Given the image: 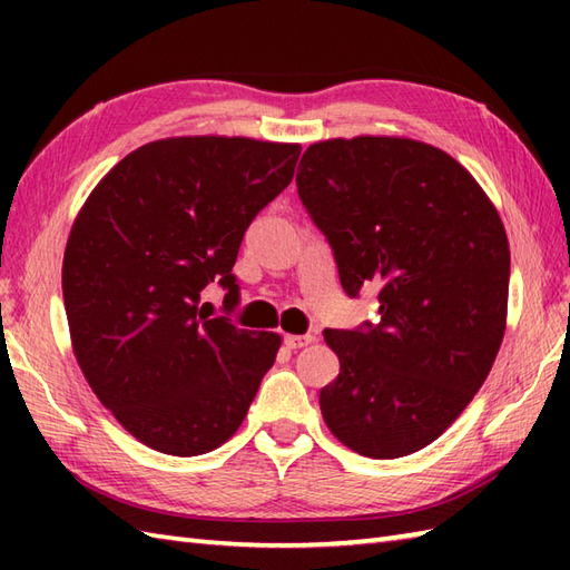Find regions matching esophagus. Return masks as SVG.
Returning a JSON list of instances; mask_svg holds the SVG:
<instances>
[{
    "instance_id": "obj_1",
    "label": "esophagus",
    "mask_w": 570,
    "mask_h": 570,
    "mask_svg": "<svg viewBox=\"0 0 570 570\" xmlns=\"http://www.w3.org/2000/svg\"><path fill=\"white\" fill-rule=\"evenodd\" d=\"M313 343V335H284V345L288 350H298V347H306Z\"/></svg>"
}]
</instances>
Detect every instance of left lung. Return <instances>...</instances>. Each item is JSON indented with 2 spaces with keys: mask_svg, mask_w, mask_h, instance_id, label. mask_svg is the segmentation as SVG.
<instances>
[{
  "mask_svg": "<svg viewBox=\"0 0 570 570\" xmlns=\"http://www.w3.org/2000/svg\"><path fill=\"white\" fill-rule=\"evenodd\" d=\"M296 186L345 294L380 288L377 323L323 333L341 360L321 390L323 419L360 455L416 453L463 414L502 345L500 215L453 156L399 137L311 144Z\"/></svg>",
  "mask_w": 570,
  "mask_h": 570,
  "instance_id": "8db88e82",
  "label": "left lung"
}]
</instances>
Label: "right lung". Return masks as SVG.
Instances as JSON below:
<instances>
[{"mask_svg":"<svg viewBox=\"0 0 570 570\" xmlns=\"http://www.w3.org/2000/svg\"><path fill=\"white\" fill-rule=\"evenodd\" d=\"M298 144L176 137L127 154L85 200L63 257L72 350L105 409L144 445L200 455L245 421L282 337L200 308L239 304L249 223L294 178Z\"/></svg>","mask_w":570,"mask_h":570,"instance_id":"1","label":"right lung"}]
</instances>
